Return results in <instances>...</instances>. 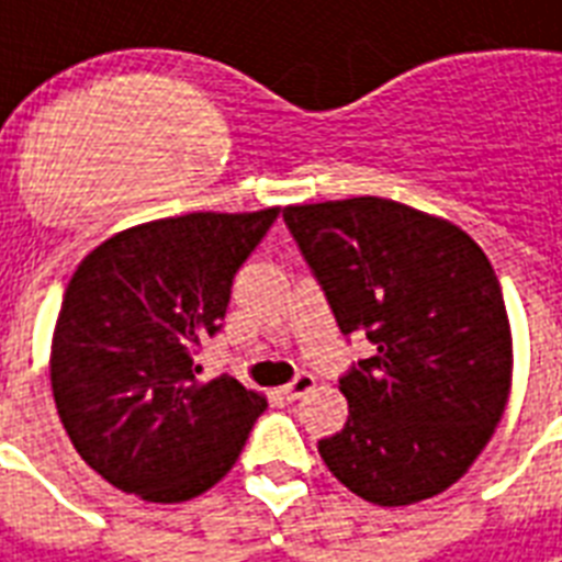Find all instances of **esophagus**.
<instances>
[{
	"label": "esophagus",
	"instance_id": "esophagus-1",
	"mask_svg": "<svg viewBox=\"0 0 562 562\" xmlns=\"http://www.w3.org/2000/svg\"><path fill=\"white\" fill-rule=\"evenodd\" d=\"M312 387H315V375L300 373V375H294V379H291L285 387H282V396H285L289 402H294V400H300V396H306Z\"/></svg>",
	"mask_w": 562,
	"mask_h": 562
}]
</instances>
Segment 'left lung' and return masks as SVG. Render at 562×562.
I'll list each match as a JSON object with an SVG mask.
<instances>
[{
    "mask_svg": "<svg viewBox=\"0 0 562 562\" xmlns=\"http://www.w3.org/2000/svg\"><path fill=\"white\" fill-rule=\"evenodd\" d=\"M282 221L341 335L373 344L338 379L350 417L317 452L373 505L443 493L487 446L510 391L493 265L454 224L384 198L285 206Z\"/></svg>",
    "mask_w": 562,
    "mask_h": 562,
    "instance_id": "8db88e82",
    "label": "left lung"
}]
</instances>
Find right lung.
Here are the masks:
<instances>
[{
	"label": "right lung",
	"mask_w": 562,
	"mask_h": 562,
	"mask_svg": "<svg viewBox=\"0 0 562 562\" xmlns=\"http://www.w3.org/2000/svg\"><path fill=\"white\" fill-rule=\"evenodd\" d=\"M280 210L189 212L92 250L69 280L52 341V391L83 461L148 502L218 484L265 411L233 375L201 382V344Z\"/></svg>",
	"instance_id": "obj_1"
}]
</instances>
